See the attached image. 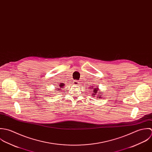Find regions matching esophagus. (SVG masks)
I'll list each match as a JSON object with an SVG mask.
<instances>
[{"label":"esophagus","instance_id":"34e87169","mask_svg":"<svg viewBox=\"0 0 152 152\" xmlns=\"http://www.w3.org/2000/svg\"><path fill=\"white\" fill-rule=\"evenodd\" d=\"M79 83H80V82H79V81H77V80H75L74 82H73V85H79Z\"/></svg>","mask_w":152,"mask_h":152}]
</instances>
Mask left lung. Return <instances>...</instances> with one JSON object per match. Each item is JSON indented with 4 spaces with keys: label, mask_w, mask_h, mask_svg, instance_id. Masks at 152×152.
I'll return each mask as SVG.
<instances>
[{
    "label": "left lung",
    "mask_w": 152,
    "mask_h": 152,
    "mask_svg": "<svg viewBox=\"0 0 152 152\" xmlns=\"http://www.w3.org/2000/svg\"><path fill=\"white\" fill-rule=\"evenodd\" d=\"M91 91V95L93 96V97H97V99H101L102 98V95L103 94L102 93H103V91H100V90L99 89L98 86H91V87L90 88Z\"/></svg>",
    "instance_id": "8db88e82"
}]
</instances>
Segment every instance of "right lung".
<instances>
[{
  "mask_svg": "<svg viewBox=\"0 0 152 152\" xmlns=\"http://www.w3.org/2000/svg\"><path fill=\"white\" fill-rule=\"evenodd\" d=\"M64 86V83H60V85H59V86H60V87H58V86H57V87H58V88H57V89H56V90H57V89H58V90H57V91H59V90H60V91H61V88H59L61 87V89H62V88H63V86Z\"/></svg>",
  "mask_w": 152,
  "mask_h": 152,
  "instance_id": "obj_1",
  "label": "right lung"
}]
</instances>
